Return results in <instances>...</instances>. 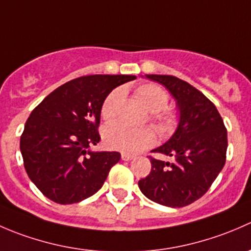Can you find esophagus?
<instances>
[{
  "instance_id": "obj_1",
  "label": "esophagus",
  "mask_w": 251,
  "mask_h": 251,
  "mask_svg": "<svg viewBox=\"0 0 251 251\" xmlns=\"http://www.w3.org/2000/svg\"><path fill=\"white\" fill-rule=\"evenodd\" d=\"M121 159H123L124 161H130L133 159V155H131V154H127V153H123L121 154Z\"/></svg>"
}]
</instances>
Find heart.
Here are the masks:
<instances>
[{"label":"heart","instance_id":"1","mask_svg":"<svg viewBox=\"0 0 251 251\" xmlns=\"http://www.w3.org/2000/svg\"><path fill=\"white\" fill-rule=\"evenodd\" d=\"M137 95L146 107L153 111V119L159 130L163 133L173 131L177 124V115L175 111L165 108L169 102L168 92L156 83H143L137 87ZM123 98L124 90L121 87L114 88L108 93L100 107V114L104 120L115 118ZM103 138L110 149L135 154L153 146L156 135L151 126L135 127L125 123H113L104 128Z\"/></svg>","mask_w":251,"mask_h":251}]
</instances>
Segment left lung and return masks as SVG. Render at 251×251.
<instances>
[{
    "mask_svg": "<svg viewBox=\"0 0 251 251\" xmlns=\"http://www.w3.org/2000/svg\"><path fill=\"white\" fill-rule=\"evenodd\" d=\"M163 85L176 100L179 119L170 140L153 151L174 163L151 159V170L138 181L154 203L182 207L203 197L226 163L227 130L214 103L186 81L171 75H146Z\"/></svg>",
    "mask_w": 251,
    "mask_h": 251,
    "instance_id": "left-lung-1",
    "label": "left lung"
}]
</instances>
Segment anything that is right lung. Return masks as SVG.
<instances>
[{"mask_svg": "<svg viewBox=\"0 0 251 251\" xmlns=\"http://www.w3.org/2000/svg\"><path fill=\"white\" fill-rule=\"evenodd\" d=\"M133 75H88L55 88L31 111L20 137L24 168L45 197L74 204L102 188L118 151H92L100 136V107Z\"/></svg>", "mask_w": 251, "mask_h": 251, "instance_id": "add662e5", "label": "right lung"}]
</instances>
